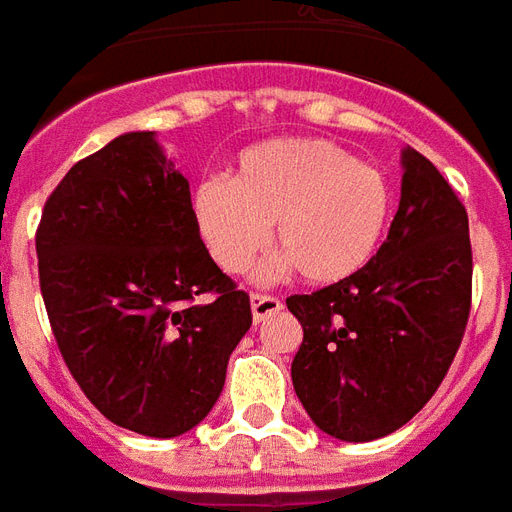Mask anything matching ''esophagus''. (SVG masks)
<instances>
[{
    "instance_id": "obj_1",
    "label": "esophagus",
    "mask_w": 512,
    "mask_h": 512,
    "mask_svg": "<svg viewBox=\"0 0 512 512\" xmlns=\"http://www.w3.org/2000/svg\"><path fill=\"white\" fill-rule=\"evenodd\" d=\"M251 311L256 322H264L267 316H275L278 311H283V302L272 294H251Z\"/></svg>"
}]
</instances>
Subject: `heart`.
Masks as SVG:
<instances>
[{
    "label": "heart",
    "instance_id": "obj_1",
    "mask_svg": "<svg viewBox=\"0 0 512 512\" xmlns=\"http://www.w3.org/2000/svg\"><path fill=\"white\" fill-rule=\"evenodd\" d=\"M193 218L220 270H248L272 226L275 267L305 281L338 283L382 248L393 188L382 169L319 138H278L245 149L234 177L193 190Z\"/></svg>",
    "mask_w": 512,
    "mask_h": 512
}]
</instances>
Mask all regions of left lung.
Listing matches in <instances>:
<instances>
[{"mask_svg": "<svg viewBox=\"0 0 512 512\" xmlns=\"http://www.w3.org/2000/svg\"><path fill=\"white\" fill-rule=\"evenodd\" d=\"M401 201L363 270L286 305L302 324L294 393L324 434L371 442L420 412L445 379L472 308L469 218L436 166L401 152Z\"/></svg>", "mask_w": 512, "mask_h": 512, "instance_id": "obj_1", "label": "left lung"}]
</instances>
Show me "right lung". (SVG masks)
Instances as JSON below:
<instances>
[{
    "label": "right lung",
    "instance_id": "obj_1",
    "mask_svg": "<svg viewBox=\"0 0 512 512\" xmlns=\"http://www.w3.org/2000/svg\"><path fill=\"white\" fill-rule=\"evenodd\" d=\"M35 245L62 360L98 412L155 439L199 425L251 330V300L204 248L188 179L155 133L78 160Z\"/></svg>",
    "mask_w": 512,
    "mask_h": 512
}]
</instances>
